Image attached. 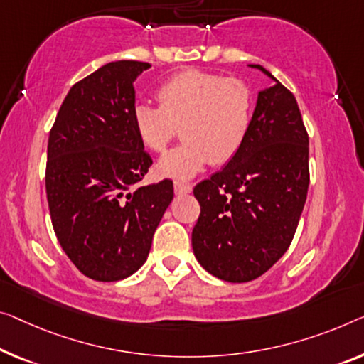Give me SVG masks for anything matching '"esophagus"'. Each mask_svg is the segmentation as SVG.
<instances>
[{"label":"esophagus","mask_w":364,"mask_h":364,"mask_svg":"<svg viewBox=\"0 0 364 364\" xmlns=\"http://www.w3.org/2000/svg\"><path fill=\"white\" fill-rule=\"evenodd\" d=\"M193 191V186L183 181H175V193L176 194H189Z\"/></svg>","instance_id":"esophagus-1"}]
</instances>
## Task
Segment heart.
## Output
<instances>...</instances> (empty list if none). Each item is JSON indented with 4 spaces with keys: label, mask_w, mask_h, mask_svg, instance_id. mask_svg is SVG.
I'll return each instance as SVG.
<instances>
[{
    "label": "heart",
    "mask_w": 364,
    "mask_h": 364,
    "mask_svg": "<svg viewBox=\"0 0 364 364\" xmlns=\"http://www.w3.org/2000/svg\"><path fill=\"white\" fill-rule=\"evenodd\" d=\"M161 106L135 102L132 122L140 142L161 154L181 126L184 142L159 161L164 176L189 180L209 161L222 165L245 140L253 117L252 90L240 80L184 70L156 91Z\"/></svg>",
    "instance_id": "heart-1"
}]
</instances>
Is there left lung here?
I'll return each mask as SVG.
<instances>
[{
	"label": "left lung",
	"mask_w": 364,
	"mask_h": 364,
	"mask_svg": "<svg viewBox=\"0 0 364 364\" xmlns=\"http://www.w3.org/2000/svg\"><path fill=\"white\" fill-rule=\"evenodd\" d=\"M274 81L258 91L242 147L220 171L194 186L200 214L194 257L208 273L247 283L289 248L309 188V137L294 95Z\"/></svg>",
	"instance_id": "obj_1"
}]
</instances>
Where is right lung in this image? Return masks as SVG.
<instances>
[{
	"label": "right lung",
	"mask_w": 364,
	"mask_h": 364,
	"mask_svg": "<svg viewBox=\"0 0 364 364\" xmlns=\"http://www.w3.org/2000/svg\"><path fill=\"white\" fill-rule=\"evenodd\" d=\"M150 63L102 65L72 86L48 135L46 189L63 252L95 281L134 274L173 200V181L140 186L151 159L132 122L134 83Z\"/></svg>",
	"instance_id": "add662e5"
}]
</instances>
